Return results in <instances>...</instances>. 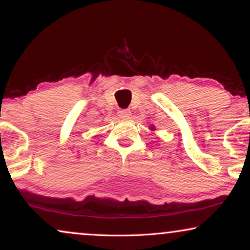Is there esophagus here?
Wrapping results in <instances>:
<instances>
[{
  "label": "esophagus",
  "mask_w": 250,
  "mask_h": 250,
  "mask_svg": "<svg viewBox=\"0 0 250 250\" xmlns=\"http://www.w3.org/2000/svg\"><path fill=\"white\" fill-rule=\"evenodd\" d=\"M118 116H119V118H122V119H128V118H131L132 114L128 109H123V110L118 111Z\"/></svg>",
  "instance_id": "obj_1"
}]
</instances>
